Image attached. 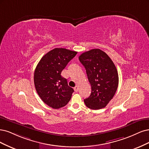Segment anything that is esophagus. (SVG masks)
<instances>
[{
  "label": "esophagus",
  "instance_id": "34e87169",
  "mask_svg": "<svg viewBox=\"0 0 149 149\" xmlns=\"http://www.w3.org/2000/svg\"><path fill=\"white\" fill-rule=\"evenodd\" d=\"M74 90H75V92H78V90H79V87L77 85H76L75 87L74 88Z\"/></svg>",
  "mask_w": 149,
  "mask_h": 149
}]
</instances>
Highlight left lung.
<instances>
[{
    "label": "left lung",
    "instance_id": "obj_1",
    "mask_svg": "<svg viewBox=\"0 0 149 149\" xmlns=\"http://www.w3.org/2000/svg\"><path fill=\"white\" fill-rule=\"evenodd\" d=\"M79 59L85 67L92 87L90 97L84 100L85 105L94 110L104 108L113 98L118 87L116 66L107 54L100 49L85 52Z\"/></svg>",
    "mask_w": 149,
    "mask_h": 149
}]
</instances>
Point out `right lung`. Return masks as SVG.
<instances>
[{"label":"right lung","mask_w":149,"mask_h":149,"mask_svg":"<svg viewBox=\"0 0 149 149\" xmlns=\"http://www.w3.org/2000/svg\"><path fill=\"white\" fill-rule=\"evenodd\" d=\"M77 53L65 48H54L38 62L34 73L35 88L42 102L51 108L63 107L71 98L74 89L61 72Z\"/></svg>","instance_id":"obj_1"}]
</instances>
